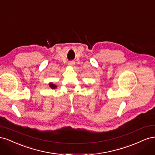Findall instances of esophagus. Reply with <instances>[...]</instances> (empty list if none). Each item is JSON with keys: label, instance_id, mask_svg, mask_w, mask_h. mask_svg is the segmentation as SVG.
<instances>
[{"label": "esophagus", "instance_id": "34e87169", "mask_svg": "<svg viewBox=\"0 0 155 155\" xmlns=\"http://www.w3.org/2000/svg\"><path fill=\"white\" fill-rule=\"evenodd\" d=\"M68 65H69V66L73 67V66H74V65H75V63H74V62H73V61H71V62H69Z\"/></svg>", "mask_w": 155, "mask_h": 155}]
</instances>
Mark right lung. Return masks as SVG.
Returning <instances> with one entry per match:
<instances>
[{"label": "right lung", "instance_id": "right-lung-1", "mask_svg": "<svg viewBox=\"0 0 155 155\" xmlns=\"http://www.w3.org/2000/svg\"><path fill=\"white\" fill-rule=\"evenodd\" d=\"M49 86L50 87L51 89H56L57 87V86H56L55 84H53L52 82H49Z\"/></svg>", "mask_w": 155, "mask_h": 155}]
</instances>
